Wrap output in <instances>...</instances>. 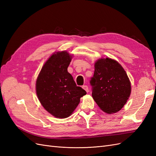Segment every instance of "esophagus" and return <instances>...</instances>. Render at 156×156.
<instances>
[{
	"mask_svg": "<svg viewBox=\"0 0 156 156\" xmlns=\"http://www.w3.org/2000/svg\"><path fill=\"white\" fill-rule=\"evenodd\" d=\"M83 88L84 90H85L87 92H88V86H87V85H83Z\"/></svg>",
	"mask_w": 156,
	"mask_h": 156,
	"instance_id": "34e87169",
	"label": "esophagus"
}]
</instances>
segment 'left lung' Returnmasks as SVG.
I'll return each instance as SVG.
<instances>
[{
	"label": "left lung",
	"instance_id": "left-lung-1",
	"mask_svg": "<svg viewBox=\"0 0 156 156\" xmlns=\"http://www.w3.org/2000/svg\"><path fill=\"white\" fill-rule=\"evenodd\" d=\"M94 68L90 81L94 100L107 114L119 112L128 100L131 92L126 71L119 62L110 58L98 59Z\"/></svg>",
	"mask_w": 156,
	"mask_h": 156
}]
</instances>
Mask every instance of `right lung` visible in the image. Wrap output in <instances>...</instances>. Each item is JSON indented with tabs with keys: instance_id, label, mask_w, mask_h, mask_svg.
Here are the masks:
<instances>
[{
	"instance_id": "add662e5",
	"label": "right lung",
	"mask_w": 156,
	"mask_h": 156,
	"mask_svg": "<svg viewBox=\"0 0 156 156\" xmlns=\"http://www.w3.org/2000/svg\"><path fill=\"white\" fill-rule=\"evenodd\" d=\"M72 55L67 51L52 55L41 68L36 83L37 98L45 109L58 119H66L72 114L86 95V91L77 87L68 72Z\"/></svg>"
}]
</instances>
